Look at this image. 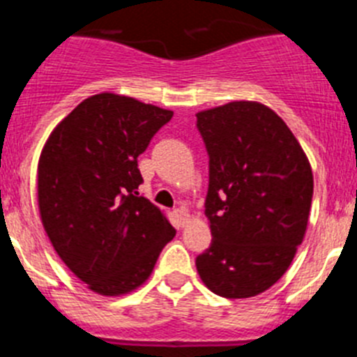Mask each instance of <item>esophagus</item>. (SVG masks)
<instances>
[{
	"instance_id": "1",
	"label": "esophagus",
	"mask_w": 357,
	"mask_h": 357,
	"mask_svg": "<svg viewBox=\"0 0 357 357\" xmlns=\"http://www.w3.org/2000/svg\"><path fill=\"white\" fill-rule=\"evenodd\" d=\"M175 216H176V220H178V223H181L182 227L185 225V223L189 222V213H188V209H184V207H178V209H175Z\"/></svg>"
}]
</instances>
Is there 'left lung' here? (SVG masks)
Instances as JSON below:
<instances>
[{"label": "left lung", "mask_w": 357, "mask_h": 357, "mask_svg": "<svg viewBox=\"0 0 357 357\" xmlns=\"http://www.w3.org/2000/svg\"><path fill=\"white\" fill-rule=\"evenodd\" d=\"M209 153L206 216L213 241L197 257L202 282L225 298L266 291L291 264L313 200L311 164L279 116L257 102L202 110Z\"/></svg>", "instance_id": "obj_1"}]
</instances>
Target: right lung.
<instances>
[{"mask_svg": "<svg viewBox=\"0 0 357 357\" xmlns=\"http://www.w3.org/2000/svg\"><path fill=\"white\" fill-rule=\"evenodd\" d=\"M172 116L130 96L94 94L53 128L40 151L43 227L66 266L98 295L139 288L175 238L168 218L137 193V157Z\"/></svg>", "mask_w": 357, "mask_h": 357, "instance_id": "add662e5", "label": "right lung"}]
</instances>
